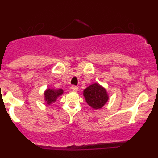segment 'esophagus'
I'll return each instance as SVG.
<instances>
[{
	"mask_svg": "<svg viewBox=\"0 0 158 158\" xmlns=\"http://www.w3.org/2000/svg\"><path fill=\"white\" fill-rule=\"evenodd\" d=\"M71 90H73V91H77V90H78V87L75 86V85H73V86L71 87Z\"/></svg>",
	"mask_w": 158,
	"mask_h": 158,
	"instance_id": "1",
	"label": "esophagus"
}]
</instances>
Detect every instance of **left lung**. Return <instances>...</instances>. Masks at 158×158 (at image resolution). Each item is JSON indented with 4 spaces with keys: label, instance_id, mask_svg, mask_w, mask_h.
Segmentation results:
<instances>
[{
    "label": "left lung",
    "instance_id": "obj_1",
    "mask_svg": "<svg viewBox=\"0 0 158 158\" xmlns=\"http://www.w3.org/2000/svg\"><path fill=\"white\" fill-rule=\"evenodd\" d=\"M83 96L87 103L95 110L102 108L109 99L106 88L97 82L85 88L83 90Z\"/></svg>",
    "mask_w": 158,
    "mask_h": 158
}]
</instances>
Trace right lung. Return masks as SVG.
Returning a JSON list of instances; mask_svg holds the SVG:
<instances>
[{
    "mask_svg": "<svg viewBox=\"0 0 158 158\" xmlns=\"http://www.w3.org/2000/svg\"><path fill=\"white\" fill-rule=\"evenodd\" d=\"M64 90L62 89H51L48 88L44 91V101L47 105H51L52 103L55 102L57 100L59 96L62 95Z\"/></svg>",
    "mask_w": 158,
    "mask_h": 158,
    "instance_id": "1",
    "label": "right lung"
}]
</instances>
